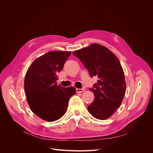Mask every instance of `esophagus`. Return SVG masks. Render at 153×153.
Segmentation results:
<instances>
[{
  "instance_id": "34e87169",
  "label": "esophagus",
  "mask_w": 153,
  "mask_h": 153,
  "mask_svg": "<svg viewBox=\"0 0 153 153\" xmlns=\"http://www.w3.org/2000/svg\"><path fill=\"white\" fill-rule=\"evenodd\" d=\"M76 92H78V93H80V92H84L85 90L84 89H76Z\"/></svg>"
}]
</instances>
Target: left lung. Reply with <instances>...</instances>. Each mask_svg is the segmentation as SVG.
<instances>
[{
	"mask_svg": "<svg viewBox=\"0 0 153 153\" xmlns=\"http://www.w3.org/2000/svg\"><path fill=\"white\" fill-rule=\"evenodd\" d=\"M87 69L91 77H98L89 90L94 94L88 110L94 117L105 120L121 105L126 92L123 69L117 57L110 50L99 44L73 52Z\"/></svg>",
	"mask_w": 153,
	"mask_h": 153,
	"instance_id": "8db88e82",
	"label": "left lung"
}]
</instances>
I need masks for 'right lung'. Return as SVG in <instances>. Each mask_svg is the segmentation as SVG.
I'll use <instances>...</instances> for the list:
<instances>
[{
    "label": "right lung",
    "mask_w": 153,
    "mask_h": 153,
    "mask_svg": "<svg viewBox=\"0 0 153 153\" xmlns=\"http://www.w3.org/2000/svg\"><path fill=\"white\" fill-rule=\"evenodd\" d=\"M71 52L53 51L36 59L27 70L24 89L31 110L47 121H55L66 112L75 87L57 85L61 71Z\"/></svg>",
    "instance_id": "1"
}]
</instances>
